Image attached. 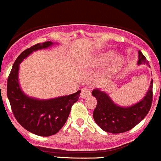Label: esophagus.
<instances>
[{"mask_svg":"<svg viewBox=\"0 0 161 161\" xmlns=\"http://www.w3.org/2000/svg\"><path fill=\"white\" fill-rule=\"evenodd\" d=\"M91 95V91L89 88H87V87H84L81 90V93H80V97L82 98H85L87 97H88L89 95Z\"/></svg>","mask_w":161,"mask_h":161,"instance_id":"esophagus-1","label":"esophagus"}]
</instances>
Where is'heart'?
<instances>
[{
  "label": "heart",
  "instance_id": "obj_1",
  "mask_svg": "<svg viewBox=\"0 0 161 161\" xmlns=\"http://www.w3.org/2000/svg\"><path fill=\"white\" fill-rule=\"evenodd\" d=\"M114 53L112 52H108L106 53L100 54V55L94 56L88 59H83L81 61V65L84 66H98L100 65L105 64L107 63L109 59L113 57ZM123 64V59L120 56H117L114 58L112 62V64L109 66V69L107 71V76L114 74L117 73L119 69L121 68Z\"/></svg>",
  "mask_w": 161,
  "mask_h": 161
}]
</instances>
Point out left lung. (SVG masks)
Returning <instances> with one entry per match:
<instances>
[{"mask_svg":"<svg viewBox=\"0 0 161 161\" xmlns=\"http://www.w3.org/2000/svg\"><path fill=\"white\" fill-rule=\"evenodd\" d=\"M142 64L150 67L146 57L138 51L137 65ZM92 94L97 99V106L93 113L95 123L106 132L119 134L132 129L148 114L152 105L153 80L145 96L129 106H119L113 101L109 94L98 88L94 89Z\"/></svg>","mask_w":161,"mask_h":161,"instance_id":"1","label":"left lung"}]
</instances>
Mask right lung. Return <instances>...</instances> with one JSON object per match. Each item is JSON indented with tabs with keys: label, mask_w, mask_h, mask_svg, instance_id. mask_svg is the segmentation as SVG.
<instances>
[{
	"label": "right lung",
	"mask_w": 161,
	"mask_h": 161,
	"mask_svg": "<svg viewBox=\"0 0 161 161\" xmlns=\"http://www.w3.org/2000/svg\"><path fill=\"white\" fill-rule=\"evenodd\" d=\"M55 44L52 41L39 43L23 51L14 63L8 78L7 95L15 119L25 129L40 136L56 134L66 124L71 107L80 97V91H78L69 95L39 99L28 96L20 87V63L33 52L48 48Z\"/></svg>",
	"instance_id": "obj_1"
}]
</instances>
